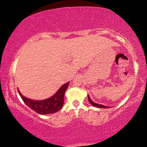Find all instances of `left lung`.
Masks as SVG:
<instances>
[{
	"instance_id": "left-lung-1",
	"label": "left lung",
	"mask_w": 147,
	"mask_h": 147,
	"mask_svg": "<svg viewBox=\"0 0 147 147\" xmlns=\"http://www.w3.org/2000/svg\"><path fill=\"white\" fill-rule=\"evenodd\" d=\"M88 101L91 104H92L93 106H95V107H97V108H110L109 107V106H104V105H101V104H96V103L93 102L92 100H91V99L90 98V97H89V95H88Z\"/></svg>"
}]
</instances>
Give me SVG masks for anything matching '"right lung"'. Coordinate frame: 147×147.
I'll use <instances>...</instances> for the list:
<instances>
[{
  "instance_id": "add662e5",
  "label": "right lung",
  "mask_w": 147,
  "mask_h": 147,
  "mask_svg": "<svg viewBox=\"0 0 147 147\" xmlns=\"http://www.w3.org/2000/svg\"><path fill=\"white\" fill-rule=\"evenodd\" d=\"M68 84L69 82L65 84L59 89L55 95L44 100H32L24 97L19 90H18V92L23 102L28 107L39 114L48 115L56 113L61 109L63 105L64 94L68 86Z\"/></svg>"
}]
</instances>
